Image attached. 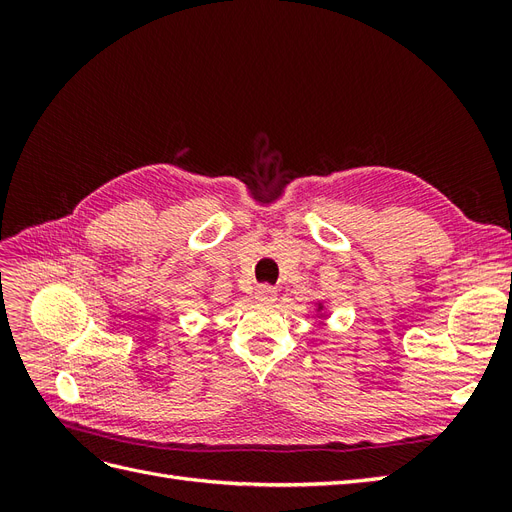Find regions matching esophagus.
I'll list each match as a JSON object with an SVG mask.
<instances>
[{"label": "esophagus", "instance_id": "esophagus-1", "mask_svg": "<svg viewBox=\"0 0 512 512\" xmlns=\"http://www.w3.org/2000/svg\"><path fill=\"white\" fill-rule=\"evenodd\" d=\"M256 299H258V303H275V299H277V290L273 288V286H267V284H262V286H258L256 288Z\"/></svg>", "mask_w": 512, "mask_h": 512}]
</instances>
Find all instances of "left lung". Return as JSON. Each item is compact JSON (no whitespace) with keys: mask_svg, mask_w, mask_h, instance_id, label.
Returning <instances> with one entry per match:
<instances>
[{"mask_svg":"<svg viewBox=\"0 0 512 512\" xmlns=\"http://www.w3.org/2000/svg\"><path fill=\"white\" fill-rule=\"evenodd\" d=\"M316 307H318V309H316V312H318V314L322 316V312H324V303H316Z\"/></svg>","mask_w":512,"mask_h":512,"instance_id":"1","label":"left lung"}]
</instances>
